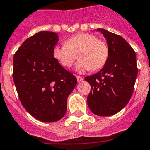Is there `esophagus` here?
Masks as SVG:
<instances>
[{
    "instance_id": "esophagus-1",
    "label": "esophagus",
    "mask_w": 150,
    "mask_h": 150,
    "mask_svg": "<svg viewBox=\"0 0 150 150\" xmlns=\"http://www.w3.org/2000/svg\"><path fill=\"white\" fill-rule=\"evenodd\" d=\"M76 79H77L78 82H81L83 80V77H82V76H77V75H76Z\"/></svg>"
}]
</instances>
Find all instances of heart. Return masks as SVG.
<instances>
[{
    "instance_id": "obj_1",
    "label": "heart",
    "mask_w": 150,
    "mask_h": 150,
    "mask_svg": "<svg viewBox=\"0 0 150 150\" xmlns=\"http://www.w3.org/2000/svg\"><path fill=\"white\" fill-rule=\"evenodd\" d=\"M109 54V46L106 41L86 32L71 36L65 40L64 45H56L52 50L54 59L64 67H71L78 55L79 60L76 70L79 73L89 70L98 71L104 67Z\"/></svg>"
}]
</instances>
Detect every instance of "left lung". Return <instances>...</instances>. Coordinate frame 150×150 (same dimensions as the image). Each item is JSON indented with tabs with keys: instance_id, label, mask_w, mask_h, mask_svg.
Returning <instances> with one entry per match:
<instances>
[{
	"instance_id": "1",
	"label": "left lung",
	"mask_w": 150,
	"mask_h": 150,
	"mask_svg": "<svg viewBox=\"0 0 150 150\" xmlns=\"http://www.w3.org/2000/svg\"><path fill=\"white\" fill-rule=\"evenodd\" d=\"M98 30L107 39L110 54L98 73L85 78L91 86L87 102L95 115L108 116L120 112L128 103L138 69L134 50L124 38L105 29Z\"/></svg>"
}]
</instances>
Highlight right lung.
<instances>
[{"label": "right lung", "instance_id": "obj_1", "mask_svg": "<svg viewBox=\"0 0 150 150\" xmlns=\"http://www.w3.org/2000/svg\"><path fill=\"white\" fill-rule=\"evenodd\" d=\"M59 36L40 31L24 41L13 56V77L25 109L41 122L61 120L67 111V97L77 83L52 55Z\"/></svg>", "mask_w": 150, "mask_h": 150}]
</instances>
